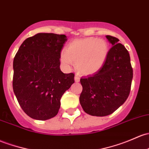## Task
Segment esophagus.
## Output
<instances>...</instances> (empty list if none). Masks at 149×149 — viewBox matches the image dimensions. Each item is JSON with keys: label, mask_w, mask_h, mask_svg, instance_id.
Wrapping results in <instances>:
<instances>
[{"label": "esophagus", "mask_w": 149, "mask_h": 149, "mask_svg": "<svg viewBox=\"0 0 149 149\" xmlns=\"http://www.w3.org/2000/svg\"><path fill=\"white\" fill-rule=\"evenodd\" d=\"M74 80H75V81H76V82H79V81H80V77L79 76H78V75H76V76H75V77H74Z\"/></svg>", "instance_id": "esophagus-1"}]
</instances>
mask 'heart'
<instances>
[{
  "label": "heart",
  "mask_w": 149,
  "mask_h": 149,
  "mask_svg": "<svg viewBox=\"0 0 149 149\" xmlns=\"http://www.w3.org/2000/svg\"><path fill=\"white\" fill-rule=\"evenodd\" d=\"M109 51V44L103 39H77L66 46L65 51L61 55V61L67 68L71 66L72 61L74 62L79 73L92 75L101 69L107 59Z\"/></svg>",
  "instance_id": "1"
}]
</instances>
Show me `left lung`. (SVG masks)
Returning a JSON list of instances; mask_svg holds the SVG:
<instances>
[{
  "label": "left lung",
  "instance_id": "1",
  "mask_svg": "<svg viewBox=\"0 0 149 149\" xmlns=\"http://www.w3.org/2000/svg\"><path fill=\"white\" fill-rule=\"evenodd\" d=\"M106 38L111 48L103 66L93 76L80 80L83 87L81 106L86 113L95 116L110 115L123 105L130 93L133 79L128 51L118 38Z\"/></svg>",
  "mask_w": 149,
  "mask_h": 149
}]
</instances>
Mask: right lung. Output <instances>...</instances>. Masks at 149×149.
Segmentation results:
<instances>
[{
	"label": "right lung",
	"instance_id": "right-lung-1",
	"mask_svg": "<svg viewBox=\"0 0 149 149\" xmlns=\"http://www.w3.org/2000/svg\"><path fill=\"white\" fill-rule=\"evenodd\" d=\"M67 39L65 35L40 33L26 38L15 54L13 92L23 111L33 119L56 116L63 94L74 83V74L60 68Z\"/></svg>",
	"mask_w": 149,
	"mask_h": 149
}]
</instances>
